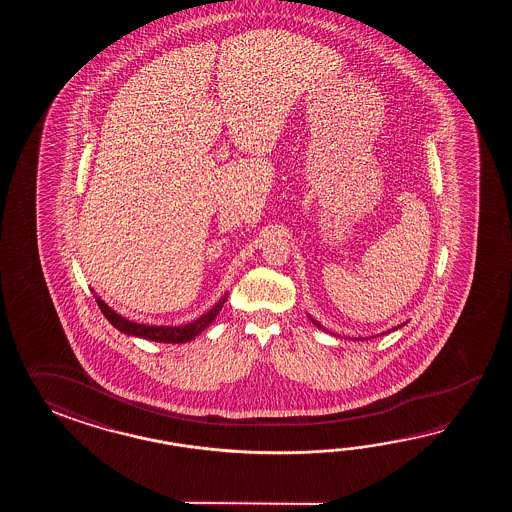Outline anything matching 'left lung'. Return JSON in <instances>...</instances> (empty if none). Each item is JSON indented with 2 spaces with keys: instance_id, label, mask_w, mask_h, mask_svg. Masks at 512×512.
<instances>
[{
  "instance_id": "obj_1",
  "label": "left lung",
  "mask_w": 512,
  "mask_h": 512,
  "mask_svg": "<svg viewBox=\"0 0 512 512\" xmlns=\"http://www.w3.org/2000/svg\"><path fill=\"white\" fill-rule=\"evenodd\" d=\"M309 318H311V315H309ZM311 322H313V324H315L316 327H322L320 326V324H318V322H316L315 318H311ZM404 324H406V322H404ZM404 324H401V326L392 327V329H388V331H384V333H390V331H395V329L403 327ZM322 329H324V327H322ZM384 333H381V335H384ZM381 335H377V337H381ZM355 340H364V338H355Z\"/></svg>"
}]
</instances>
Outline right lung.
I'll use <instances>...</instances> for the list:
<instances>
[{
	"label": "right lung",
	"instance_id": "1",
	"mask_svg": "<svg viewBox=\"0 0 512 512\" xmlns=\"http://www.w3.org/2000/svg\"><path fill=\"white\" fill-rule=\"evenodd\" d=\"M95 298H97L100 311L108 318L109 324L117 327L120 333L130 335V337L146 338V340H153V342H163V344H185V342H190L192 338H196L199 333H203L216 320L221 307L227 302V293L223 294V298L219 300L218 304L214 305L205 315L199 316L197 320L190 322V324H185V326H146V324H137V322H131L128 318L119 315L117 311H113L102 298H98V296H95Z\"/></svg>",
	"mask_w": 512,
	"mask_h": 512
}]
</instances>
